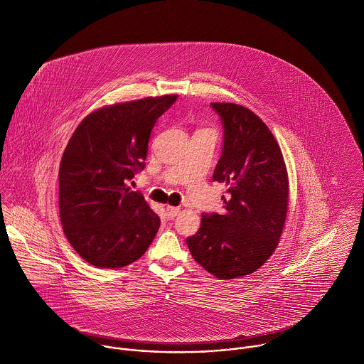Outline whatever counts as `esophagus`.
Segmentation results:
<instances>
[{
    "instance_id": "esophagus-1",
    "label": "esophagus",
    "mask_w": 364,
    "mask_h": 364,
    "mask_svg": "<svg viewBox=\"0 0 364 364\" xmlns=\"http://www.w3.org/2000/svg\"><path fill=\"white\" fill-rule=\"evenodd\" d=\"M166 211H167V217H168V218H174L176 215H178V214H180V208H178V207H171V205H167Z\"/></svg>"
}]
</instances>
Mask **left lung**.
<instances>
[{
    "label": "left lung",
    "mask_w": 364,
    "mask_h": 364,
    "mask_svg": "<svg viewBox=\"0 0 364 364\" xmlns=\"http://www.w3.org/2000/svg\"><path fill=\"white\" fill-rule=\"evenodd\" d=\"M224 126L223 156L213 180L228 186L224 214H203L187 238L193 258L220 279L259 269L279 244L287 221L289 180L278 141L248 107L211 103Z\"/></svg>",
    "instance_id": "1"
}]
</instances>
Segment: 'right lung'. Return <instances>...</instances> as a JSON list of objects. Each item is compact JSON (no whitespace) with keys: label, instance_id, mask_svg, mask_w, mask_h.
<instances>
[{"label":"right lung","instance_id":"right-lung-1","mask_svg":"<svg viewBox=\"0 0 364 364\" xmlns=\"http://www.w3.org/2000/svg\"><path fill=\"white\" fill-rule=\"evenodd\" d=\"M177 95L116 103L89 113L59 166V215L73 250L97 268H122L153 242L160 218L127 183L143 170L156 120Z\"/></svg>","mask_w":364,"mask_h":364}]
</instances>
